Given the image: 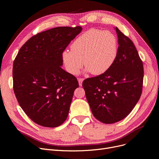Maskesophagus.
<instances>
[{"label": "esophagus", "mask_w": 159, "mask_h": 159, "mask_svg": "<svg viewBox=\"0 0 159 159\" xmlns=\"http://www.w3.org/2000/svg\"><path fill=\"white\" fill-rule=\"evenodd\" d=\"M83 80H84V79L82 78H79L78 79V81H79V84L80 86H82V82H83Z\"/></svg>", "instance_id": "obj_1"}]
</instances>
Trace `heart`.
I'll list each match as a JSON object with an SVG mask.
<instances>
[{
  "label": "heart",
  "instance_id": "heart-1",
  "mask_svg": "<svg viewBox=\"0 0 159 159\" xmlns=\"http://www.w3.org/2000/svg\"><path fill=\"white\" fill-rule=\"evenodd\" d=\"M118 53V41L110 31L91 29L75 40L70 51L62 53L66 69L72 75L79 73L83 61L86 72L101 75L110 68Z\"/></svg>",
  "mask_w": 159,
  "mask_h": 159
}]
</instances>
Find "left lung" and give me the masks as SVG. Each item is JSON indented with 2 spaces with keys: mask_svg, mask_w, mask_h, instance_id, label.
Instances as JSON below:
<instances>
[{
  "mask_svg": "<svg viewBox=\"0 0 159 159\" xmlns=\"http://www.w3.org/2000/svg\"><path fill=\"white\" fill-rule=\"evenodd\" d=\"M115 30L119 47L113 65L82 83L93 116L104 124L126 117L138 102L143 84V64L134 44L117 28Z\"/></svg>",
  "mask_w": 159,
  "mask_h": 159,
  "instance_id": "8db88e82",
  "label": "left lung"
}]
</instances>
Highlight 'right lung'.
<instances>
[{"label": "right lung", "mask_w": 159, "mask_h": 159, "mask_svg": "<svg viewBox=\"0 0 159 159\" xmlns=\"http://www.w3.org/2000/svg\"><path fill=\"white\" fill-rule=\"evenodd\" d=\"M82 30L57 27L39 33L22 46L14 61L15 95L25 113L40 126L58 127L68 117L79 82L61 67L62 55Z\"/></svg>", "instance_id": "obj_1"}]
</instances>
